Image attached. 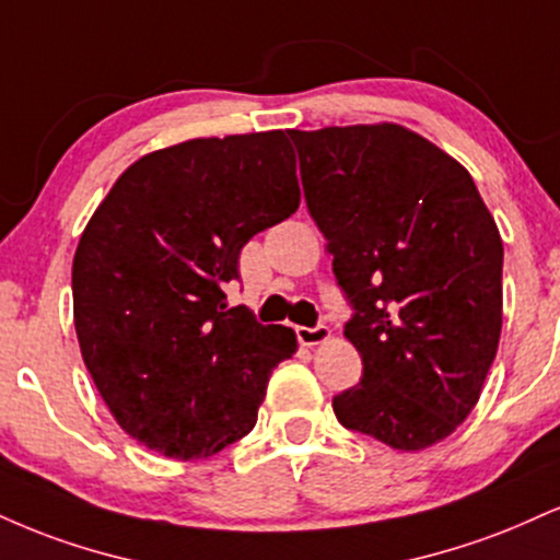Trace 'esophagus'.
Returning <instances> with one entry per match:
<instances>
[{
    "instance_id": "1",
    "label": "esophagus",
    "mask_w": 560,
    "mask_h": 560,
    "mask_svg": "<svg viewBox=\"0 0 560 560\" xmlns=\"http://www.w3.org/2000/svg\"><path fill=\"white\" fill-rule=\"evenodd\" d=\"M298 339H300V345H305V347L323 345V341L331 339V328L328 326H315V328L298 326Z\"/></svg>"
}]
</instances>
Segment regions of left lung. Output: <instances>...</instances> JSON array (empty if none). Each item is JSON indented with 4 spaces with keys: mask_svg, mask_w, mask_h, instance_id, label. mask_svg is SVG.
I'll return each mask as SVG.
<instances>
[{
    "mask_svg": "<svg viewBox=\"0 0 560 560\" xmlns=\"http://www.w3.org/2000/svg\"><path fill=\"white\" fill-rule=\"evenodd\" d=\"M307 211L354 315L362 378L336 420L396 451L448 438L472 412L503 323V242L472 177L394 122L289 130Z\"/></svg>",
    "mask_w": 560,
    "mask_h": 560,
    "instance_id": "left-lung-1",
    "label": "left lung"
}]
</instances>
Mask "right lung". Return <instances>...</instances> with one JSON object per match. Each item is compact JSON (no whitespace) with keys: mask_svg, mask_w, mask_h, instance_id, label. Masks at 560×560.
<instances>
[{"mask_svg":"<svg viewBox=\"0 0 560 560\" xmlns=\"http://www.w3.org/2000/svg\"><path fill=\"white\" fill-rule=\"evenodd\" d=\"M300 208L281 130L195 138L119 174L72 260L80 354L127 435L170 459H206L255 428L287 326L229 307L240 250Z\"/></svg>","mask_w":560,"mask_h":560,"instance_id":"right-lung-1","label":"right lung"}]
</instances>
